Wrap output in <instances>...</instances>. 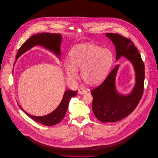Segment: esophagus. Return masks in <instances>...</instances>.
<instances>
[{"mask_svg": "<svg viewBox=\"0 0 158 158\" xmlns=\"http://www.w3.org/2000/svg\"><path fill=\"white\" fill-rule=\"evenodd\" d=\"M78 93L80 94H86L87 93V91L85 90L83 88H79L78 89Z\"/></svg>", "mask_w": 158, "mask_h": 158, "instance_id": "1", "label": "esophagus"}]
</instances>
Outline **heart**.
Instances as JSON below:
<instances>
[{
  "label": "heart",
  "instance_id": "1",
  "mask_svg": "<svg viewBox=\"0 0 158 158\" xmlns=\"http://www.w3.org/2000/svg\"><path fill=\"white\" fill-rule=\"evenodd\" d=\"M111 52L93 44L75 46L70 52V61L65 63V69L69 78H77L78 69L81 70V75L85 83L95 85L106 77L112 65Z\"/></svg>",
  "mask_w": 158,
  "mask_h": 158
}]
</instances>
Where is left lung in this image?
Returning <instances> with one entry per match:
<instances>
[{
    "instance_id": "8db88e82",
    "label": "left lung",
    "mask_w": 158,
    "mask_h": 158,
    "mask_svg": "<svg viewBox=\"0 0 158 158\" xmlns=\"http://www.w3.org/2000/svg\"><path fill=\"white\" fill-rule=\"evenodd\" d=\"M106 35L115 45L116 59L125 56L132 62L136 72V85L128 95H121L116 91L114 80L118 65L101 85L91 89L92 109L96 118L103 123H113L131 114L141 100L144 91V65L140 53L130 39L114 33H107Z\"/></svg>"
}]
</instances>
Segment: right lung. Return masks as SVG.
<instances>
[{
    "label": "right lung",
    "mask_w": 158,
    "mask_h": 158,
    "mask_svg": "<svg viewBox=\"0 0 158 158\" xmlns=\"http://www.w3.org/2000/svg\"><path fill=\"white\" fill-rule=\"evenodd\" d=\"M61 42V36L58 34H50V33H39L31 36L23 45L20 47L17 52L16 56V60L22 53L28 50L31 47L35 45H40L44 47L53 51L57 56H60V44ZM77 91H72L71 89L67 90L65 92L64 97L59 105V106L51 113L44 116H35L31 115L23 111L30 118L33 119L35 121L41 123L42 124L46 126H53L58 124L65 116L66 111L68 108L69 103L70 100L75 97Z\"/></svg>",
    "instance_id": "right-lung-1"
}]
</instances>
